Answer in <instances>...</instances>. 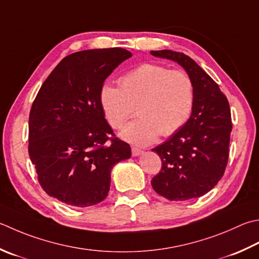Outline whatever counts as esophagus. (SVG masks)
Returning a JSON list of instances; mask_svg holds the SVG:
<instances>
[{"label":"esophagus","mask_w":259,"mask_h":259,"mask_svg":"<svg viewBox=\"0 0 259 259\" xmlns=\"http://www.w3.org/2000/svg\"><path fill=\"white\" fill-rule=\"evenodd\" d=\"M144 151L141 150V149H139V148H137V147H133V148H131V154H133V156H139V155H141L143 154Z\"/></svg>","instance_id":"esophagus-1"}]
</instances>
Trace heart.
Returning a JSON list of instances; mask_svg holds the SVG:
<instances>
[{
    "mask_svg": "<svg viewBox=\"0 0 259 259\" xmlns=\"http://www.w3.org/2000/svg\"><path fill=\"white\" fill-rule=\"evenodd\" d=\"M101 105L113 129L126 124L122 138L137 145H149L159 135L170 136L189 120L194 103V86L183 70H169L156 64H143L120 79V89L105 85Z\"/></svg>",
    "mask_w": 259,
    "mask_h": 259,
    "instance_id": "1",
    "label": "heart"
}]
</instances>
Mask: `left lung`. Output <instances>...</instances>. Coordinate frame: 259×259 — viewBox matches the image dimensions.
Instances as JSON below:
<instances>
[{
  "label": "left lung",
  "instance_id": "8db88e82",
  "mask_svg": "<svg viewBox=\"0 0 259 259\" xmlns=\"http://www.w3.org/2000/svg\"><path fill=\"white\" fill-rule=\"evenodd\" d=\"M150 54L179 63L194 86L190 119L153 149L160 157L161 169L151 186L169 201L195 199L213 189L224 176L232 130L230 105L219 85L187 55L171 50Z\"/></svg>",
  "mask_w": 259,
  "mask_h": 259
}]
</instances>
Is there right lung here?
<instances>
[{
  "label": "right lung",
  "mask_w": 259,
  "mask_h": 259,
  "mask_svg": "<svg viewBox=\"0 0 259 259\" xmlns=\"http://www.w3.org/2000/svg\"><path fill=\"white\" fill-rule=\"evenodd\" d=\"M131 57L114 47L62 59L35 96L29 115V156L49 196L77 207L108 196L111 169L130 158L104 118L100 94L113 69Z\"/></svg>",
  "instance_id": "add662e5"
}]
</instances>
